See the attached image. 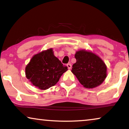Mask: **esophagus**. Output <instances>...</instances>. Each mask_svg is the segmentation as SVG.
Returning a JSON list of instances; mask_svg holds the SVG:
<instances>
[{"label":"esophagus","mask_w":129,"mask_h":129,"mask_svg":"<svg viewBox=\"0 0 129 129\" xmlns=\"http://www.w3.org/2000/svg\"><path fill=\"white\" fill-rule=\"evenodd\" d=\"M67 66H68V68L69 69H72V64H70V63H68V64H67Z\"/></svg>","instance_id":"esophagus-1"}]
</instances>
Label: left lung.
<instances>
[{"label":"left lung","instance_id":"left-lung-1","mask_svg":"<svg viewBox=\"0 0 129 129\" xmlns=\"http://www.w3.org/2000/svg\"><path fill=\"white\" fill-rule=\"evenodd\" d=\"M76 62L72 72L79 82L86 88H94L101 84L106 77L107 68L103 60L96 54L85 50L75 54Z\"/></svg>","mask_w":129,"mask_h":129}]
</instances>
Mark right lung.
<instances>
[{"label":"right lung","instance_id":"right-lung-1","mask_svg":"<svg viewBox=\"0 0 129 129\" xmlns=\"http://www.w3.org/2000/svg\"><path fill=\"white\" fill-rule=\"evenodd\" d=\"M68 67L55 57L52 49L35 55L26 67V76L35 86L46 90L55 85Z\"/></svg>","mask_w":129,"mask_h":129}]
</instances>
